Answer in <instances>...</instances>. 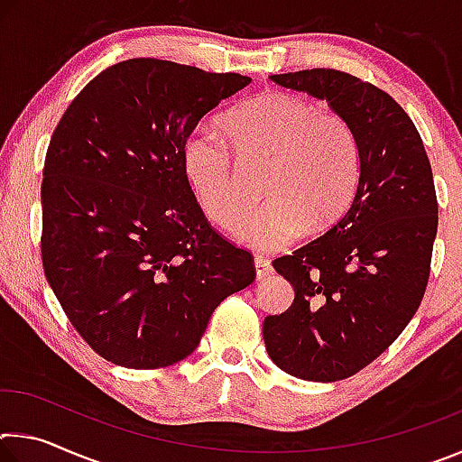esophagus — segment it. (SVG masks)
Wrapping results in <instances>:
<instances>
[{
	"mask_svg": "<svg viewBox=\"0 0 462 462\" xmlns=\"http://www.w3.org/2000/svg\"><path fill=\"white\" fill-rule=\"evenodd\" d=\"M254 273H256V279H264L267 275L273 273L271 263L264 259V256H254Z\"/></svg>",
	"mask_w": 462,
	"mask_h": 462,
	"instance_id": "34e87169",
	"label": "esophagus"
}]
</instances>
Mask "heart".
<instances>
[{"label":"heart","instance_id":"obj_1","mask_svg":"<svg viewBox=\"0 0 462 462\" xmlns=\"http://www.w3.org/2000/svg\"><path fill=\"white\" fill-rule=\"evenodd\" d=\"M243 160H267L263 194L270 199L244 217L247 196L228 143L201 128L185 138L183 173L195 199L222 230L254 248H281L314 226H328L350 206L361 179V143L353 124L334 109L271 91L222 118Z\"/></svg>","mask_w":462,"mask_h":462}]
</instances>
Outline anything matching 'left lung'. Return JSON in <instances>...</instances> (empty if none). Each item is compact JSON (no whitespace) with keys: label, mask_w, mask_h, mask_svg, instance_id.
Returning a JSON list of instances; mask_svg holds the SVG:
<instances>
[{"label":"left lung","mask_w":462,"mask_h":462,"mask_svg":"<svg viewBox=\"0 0 462 462\" xmlns=\"http://www.w3.org/2000/svg\"><path fill=\"white\" fill-rule=\"evenodd\" d=\"M271 81L326 99L361 143L353 203L322 236L273 261L295 300L263 324L279 369L308 381H340L385 353L424 300L438 230L432 167L410 116L377 85L336 69L271 75Z\"/></svg>","instance_id":"obj_1"}]
</instances>
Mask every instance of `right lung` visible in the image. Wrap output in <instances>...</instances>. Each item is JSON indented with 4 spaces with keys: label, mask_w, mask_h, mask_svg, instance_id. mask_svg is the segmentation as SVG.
I'll list each match as a JSON object with an SVG mask.
<instances>
[{
    "label": "right lung",
    "mask_w": 462,
    "mask_h": 462,
    "mask_svg": "<svg viewBox=\"0 0 462 462\" xmlns=\"http://www.w3.org/2000/svg\"><path fill=\"white\" fill-rule=\"evenodd\" d=\"M250 77L130 59L79 91L42 171L41 253L69 322L106 361L162 369L189 356L254 259L203 216L181 165L198 122Z\"/></svg>",
    "instance_id": "1"
}]
</instances>
